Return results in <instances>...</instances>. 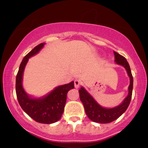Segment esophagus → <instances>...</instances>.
<instances>
[{
	"label": "esophagus",
	"mask_w": 148,
	"mask_h": 148,
	"mask_svg": "<svg viewBox=\"0 0 148 148\" xmlns=\"http://www.w3.org/2000/svg\"><path fill=\"white\" fill-rule=\"evenodd\" d=\"M81 80H79V79L74 80V87H75L76 88H79V86H81Z\"/></svg>",
	"instance_id": "esophagus-1"
}]
</instances>
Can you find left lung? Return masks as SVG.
I'll return each instance as SVG.
<instances>
[{
    "instance_id": "1",
    "label": "left lung",
    "mask_w": 148,
    "mask_h": 148,
    "mask_svg": "<svg viewBox=\"0 0 148 148\" xmlns=\"http://www.w3.org/2000/svg\"><path fill=\"white\" fill-rule=\"evenodd\" d=\"M115 55V61L117 64L123 66L126 69L127 74L130 78V84L129 86L128 95L123 102L119 106L113 108H106L101 106L93 99L84 88L81 87L79 90V96L81 102L84 104L85 111L88 118L95 123L106 124L109 123L118 119L120 115L125 113L130 105L132 99V90H133V76L128 62L125 57L120 55L118 53L113 51Z\"/></svg>"
}]
</instances>
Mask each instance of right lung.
<instances>
[{"label": "right lung", "instance_id": "right-lung-1", "mask_svg": "<svg viewBox=\"0 0 148 148\" xmlns=\"http://www.w3.org/2000/svg\"><path fill=\"white\" fill-rule=\"evenodd\" d=\"M45 43H41L23 58L16 77V93L22 109L35 121L43 124L56 123L61 118L69 90L74 88V82L58 86L47 96L42 98H32L27 95L23 86L22 80L25 64L28 59L41 50Z\"/></svg>", "mask_w": 148, "mask_h": 148}]
</instances>
